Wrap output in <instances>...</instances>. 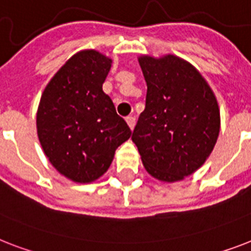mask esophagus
Here are the masks:
<instances>
[{
    "label": "esophagus",
    "instance_id": "1",
    "mask_svg": "<svg viewBox=\"0 0 251 251\" xmlns=\"http://www.w3.org/2000/svg\"><path fill=\"white\" fill-rule=\"evenodd\" d=\"M126 122H127V125H129L130 130H132L134 129V126H135V117L130 116V117H127V119H126Z\"/></svg>",
    "mask_w": 251,
    "mask_h": 251
}]
</instances>
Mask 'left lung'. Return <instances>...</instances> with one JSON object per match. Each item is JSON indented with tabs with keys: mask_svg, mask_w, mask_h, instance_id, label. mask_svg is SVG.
Returning <instances> with one entry per match:
<instances>
[{
	"mask_svg": "<svg viewBox=\"0 0 251 251\" xmlns=\"http://www.w3.org/2000/svg\"><path fill=\"white\" fill-rule=\"evenodd\" d=\"M146 109L131 139L148 174L179 182L205 164L221 130L215 94L201 73L176 55H140Z\"/></svg>",
	"mask_w": 251,
	"mask_h": 251,
	"instance_id": "8db88e82",
	"label": "left lung"
}]
</instances>
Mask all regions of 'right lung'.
Here are the masks:
<instances>
[{"mask_svg":"<svg viewBox=\"0 0 251 251\" xmlns=\"http://www.w3.org/2000/svg\"><path fill=\"white\" fill-rule=\"evenodd\" d=\"M112 59L82 50L55 73L41 95L37 135L50 164L76 183H91L111 166L131 135L103 91Z\"/></svg>","mask_w":251,"mask_h":251,"instance_id":"1","label":"right lung"}]
</instances>
